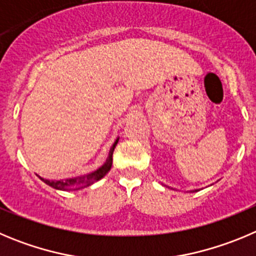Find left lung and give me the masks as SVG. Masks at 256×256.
<instances>
[{"instance_id": "1", "label": "left lung", "mask_w": 256, "mask_h": 256, "mask_svg": "<svg viewBox=\"0 0 256 256\" xmlns=\"http://www.w3.org/2000/svg\"><path fill=\"white\" fill-rule=\"evenodd\" d=\"M193 192H198V190H193Z\"/></svg>"}]
</instances>
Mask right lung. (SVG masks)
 <instances>
[{"instance_id":"add662e5","label":"right lung","mask_w":256,"mask_h":256,"mask_svg":"<svg viewBox=\"0 0 256 256\" xmlns=\"http://www.w3.org/2000/svg\"><path fill=\"white\" fill-rule=\"evenodd\" d=\"M116 144H118V140L114 142V144L112 146L109 151V156H108L106 161H105L104 165L102 168H99L98 170H95L94 172H90L88 175H82V176H76L71 178V179H64V180H46L40 178L46 184H48L49 186L54 188V189H60V190H78L82 188H86L88 185L94 184L98 180H100L102 178H104L108 174V171L110 170L112 164V152L116 148Z\"/></svg>"}]
</instances>
